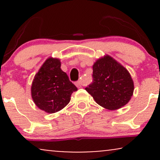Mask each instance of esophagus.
<instances>
[{
	"label": "esophagus",
	"instance_id": "esophagus-1",
	"mask_svg": "<svg viewBox=\"0 0 160 160\" xmlns=\"http://www.w3.org/2000/svg\"><path fill=\"white\" fill-rule=\"evenodd\" d=\"M75 85L78 88H81L82 87V83H81V81L80 80H79V81H77L75 82Z\"/></svg>",
	"mask_w": 160,
	"mask_h": 160
}]
</instances>
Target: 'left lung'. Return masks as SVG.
<instances>
[{"mask_svg": "<svg viewBox=\"0 0 160 160\" xmlns=\"http://www.w3.org/2000/svg\"><path fill=\"white\" fill-rule=\"evenodd\" d=\"M93 81L86 90L97 104L108 110H117L129 102L134 82L127 69L108 55L92 66Z\"/></svg>", "mask_w": 160, "mask_h": 160, "instance_id": "8db88e82", "label": "left lung"}]
</instances>
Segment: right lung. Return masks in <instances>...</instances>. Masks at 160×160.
<instances>
[{
    "label": "right lung",
    "mask_w": 160,
    "mask_h": 160,
    "mask_svg": "<svg viewBox=\"0 0 160 160\" xmlns=\"http://www.w3.org/2000/svg\"><path fill=\"white\" fill-rule=\"evenodd\" d=\"M31 89L32 99L38 108L53 113L69 103L71 94L78 88L61 69L60 60L49 57L34 76Z\"/></svg>",
    "instance_id": "add662e5"
}]
</instances>
